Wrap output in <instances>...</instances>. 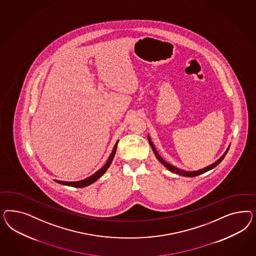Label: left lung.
<instances>
[{
	"mask_svg": "<svg viewBox=\"0 0 256 256\" xmlns=\"http://www.w3.org/2000/svg\"><path fill=\"white\" fill-rule=\"evenodd\" d=\"M148 142H149V144H150V146H151V148H152V150H153V152H154V154H155L156 158H158V160L162 164L163 166H164L165 168H167V169L170 170V172H174V174H176L182 176H186V178H194V176H200V174H204V172H208V170H210L211 169L215 168L217 165H218L220 163L222 162V160L224 158L225 155L227 154V152H228V150H229V148H230V146H229L228 148L226 149L224 154L222 156H220L218 160H216L215 162L210 164L208 166H206V167H204V168H202V169H200V170H182V169H179L178 167H176V166L172 165L170 163L165 162V160H163L162 158L160 156V155L158 153V151H156V149L155 146H154V144H153L152 140H151L150 137H149V135H148Z\"/></svg>",
	"mask_w": 256,
	"mask_h": 256,
	"instance_id": "obj_1",
	"label": "left lung"
}]
</instances>
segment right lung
I'll return each instance as SVG.
<instances>
[{"mask_svg": "<svg viewBox=\"0 0 256 256\" xmlns=\"http://www.w3.org/2000/svg\"><path fill=\"white\" fill-rule=\"evenodd\" d=\"M119 140H117L114 146V149L110 153V155L108 156L107 162L105 163V165L100 168V170H96L94 174H93L91 176H88L86 178L82 179V180H78V181H62V180H56L54 179L55 182L61 184V185H64V186H74V188H84V186H89L91 184L94 183L98 178H100L101 176L106 172V170H108L110 165L112 162V160L114 158V155L116 153L117 144Z\"/></svg>", "mask_w": 256, "mask_h": 256, "instance_id": "obj_1", "label": "right lung"}]
</instances>
